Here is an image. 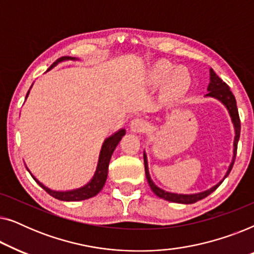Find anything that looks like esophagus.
I'll use <instances>...</instances> for the list:
<instances>
[{"instance_id":"esophagus-1","label":"esophagus","mask_w":254,"mask_h":254,"mask_svg":"<svg viewBox=\"0 0 254 254\" xmlns=\"http://www.w3.org/2000/svg\"><path fill=\"white\" fill-rule=\"evenodd\" d=\"M145 128H147V123L143 119H141V118H136L130 124V129L134 133H142V131L145 130Z\"/></svg>"}]
</instances>
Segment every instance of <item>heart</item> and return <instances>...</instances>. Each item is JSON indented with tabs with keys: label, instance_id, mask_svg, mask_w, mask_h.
Here are the masks:
<instances>
[{
	"label": "heart",
	"instance_id": "1",
	"mask_svg": "<svg viewBox=\"0 0 254 254\" xmlns=\"http://www.w3.org/2000/svg\"><path fill=\"white\" fill-rule=\"evenodd\" d=\"M173 70V67L168 62H162V64H157L154 69V78L155 81H163V79H165L168 76L171 74ZM187 83V78L185 81H183V72L178 70V71H175L172 74L171 77H170V82H169V85L171 89H178L180 86L186 84Z\"/></svg>",
	"mask_w": 254,
	"mask_h": 254
}]
</instances>
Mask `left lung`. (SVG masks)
Here are the masks:
<instances>
[{"label":"left lung","mask_w":254,"mask_h":254,"mask_svg":"<svg viewBox=\"0 0 254 254\" xmlns=\"http://www.w3.org/2000/svg\"><path fill=\"white\" fill-rule=\"evenodd\" d=\"M208 91L209 92H208L206 96L217 98L218 100H221V102L223 103L225 106H227V109L229 110V113H230V116H231L232 123H234V125H235L236 137H235V144H234L235 145L234 159H232V163L230 164V166H229L227 175H225V177H224V179H225L228 177L229 173H230L232 166H234L236 154H237V144H238V140H239V135H241V119H239L237 104H236V98H235L234 93L231 92V90H230V88H229V85L227 84V83H225L223 79H221L216 74H215L213 69H210V83H209V85H208ZM143 158H144L145 176H147L148 184H149V186H150V189L152 190V192H154L157 196L162 197V199H164V200H168V201H170V202L185 203V204L194 203V202H196V201L204 199V197L209 195L210 193H213L214 190L221 185L222 182H223V180H222L221 183H218L217 185L211 187L210 190H206V192L197 193V194H190V195H187V194H176V193L165 192V190H161L159 187H157L154 183H152V180L150 179V176H149V172H148L147 157H145L144 154H143Z\"/></svg>","instance_id":"8db88e82"}]
</instances>
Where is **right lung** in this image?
<instances>
[{"mask_svg": "<svg viewBox=\"0 0 254 254\" xmlns=\"http://www.w3.org/2000/svg\"><path fill=\"white\" fill-rule=\"evenodd\" d=\"M68 59H72L69 57H62L60 59H58L57 61L54 62L53 64L48 68V70L54 67L58 62L64 61V60H68ZM29 93V92H27ZM126 130L121 129L116 133L112 136H110L107 140L104 142L103 148H102V152H100V157H99V163H98V168H97L96 175L93 177V179L90 182L88 185H85L82 189L75 190H69V192H55V190H51L47 187H45L43 184L38 182V180L34 178L32 176V178L36 180V182L39 184V185L43 187V189L46 190V192L52 195L55 199L61 200V201H81V200H86L90 199V197L95 196L98 194L102 189L104 187V184L106 182L107 178V171H109V164H110V159L111 156H112L114 149L117 148L118 143H119L121 137L124 136Z\"/></svg>", "mask_w": 254, "mask_h": 254, "instance_id": "obj_1", "label": "right lung"}]
</instances>
